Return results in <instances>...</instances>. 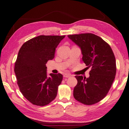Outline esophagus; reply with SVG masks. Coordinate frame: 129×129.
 <instances>
[{"label": "esophagus", "instance_id": "obj_1", "mask_svg": "<svg viewBox=\"0 0 129 129\" xmlns=\"http://www.w3.org/2000/svg\"><path fill=\"white\" fill-rule=\"evenodd\" d=\"M63 77L64 78H69V77H71V75L69 74H64Z\"/></svg>", "mask_w": 129, "mask_h": 129}]
</instances>
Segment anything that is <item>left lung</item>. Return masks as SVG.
I'll list each match as a JSON object with an SVG mask.
<instances>
[{
	"label": "left lung",
	"instance_id": "left-lung-1",
	"mask_svg": "<svg viewBox=\"0 0 129 129\" xmlns=\"http://www.w3.org/2000/svg\"><path fill=\"white\" fill-rule=\"evenodd\" d=\"M68 37L81 48L83 61L91 67L88 78L75 77L78 83L74 88V98L85 105L95 104L107 95L115 79L116 61L113 50L101 38L93 34Z\"/></svg>",
	"mask_w": 129,
	"mask_h": 129
}]
</instances>
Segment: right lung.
Returning a JSON list of instances; mask_svg holds the SVG:
<instances>
[{"label": "right lung", "instance_id": "1", "mask_svg": "<svg viewBox=\"0 0 129 129\" xmlns=\"http://www.w3.org/2000/svg\"><path fill=\"white\" fill-rule=\"evenodd\" d=\"M65 36L40 35L25 42L20 49L14 72L20 90L31 103L48 104L55 99L63 76L50 73L46 64L55 57L56 48Z\"/></svg>", "mask_w": 129, "mask_h": 129}]
</instances>
